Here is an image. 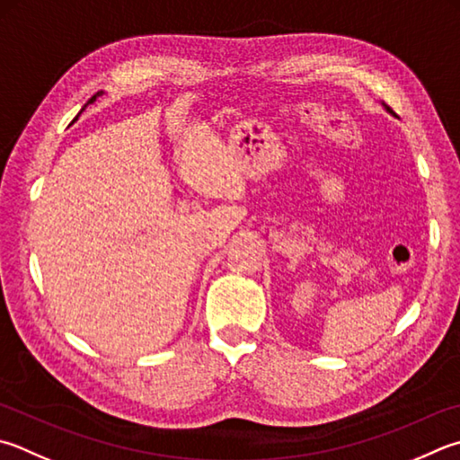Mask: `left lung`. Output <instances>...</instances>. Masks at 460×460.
I'll list each match as a JSON object with an SVG mask.
<instances>
[{
  "label": "left lung",
  "instance_id": "obj_1",
  "mask_svg": "<svg viewBox=\"0 0 460 460\" xmlns=\"http://www.w3.org/2000/svg\"><path fill=\"white\" fill-rule=\"evenodd\" d=\"M386 111H388V112H392V114H394V111H392V108H388V106H386Z\"/></svg>",
  "mask_w": 460,
  "mask_h": 460
}]
</instances>
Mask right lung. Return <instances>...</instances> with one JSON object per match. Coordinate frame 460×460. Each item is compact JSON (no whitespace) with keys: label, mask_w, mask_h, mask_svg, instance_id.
<instances>
[{"label":"right lung","mask_w":460,"mask_h":460,"mask_svg":"<svg viewBox=\"0 0 460 460\" xmlns=\"http://www.w3.org/2000/svg\"><path fill=\"white\" fill-rule=\"evenodd\" d=\"M96 96H100V92H98V94H96ZM96 96H92V98L88 100V102H86V106H88L90 102H94V100H96ZM86 106H84V108H86ZM84 108H82V111H84Z\"/></svg>","instance_id":"1"}]
</instances>
